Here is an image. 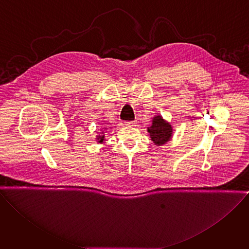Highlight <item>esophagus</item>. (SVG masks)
<instances>
[{"label": "esophagus", "instance_id": "34e87169", "mask_svg": "<svg viewBox=\"0 0 249 249\" xmlns=\"http://www.w3.org/2000/svg\"><path fill=\"white\" fill-rule=\"evenodd\" d=\"M136 124H137L136 121H131V122H128V123H127V125L130 126V127H131V126H136Z\"/></svg>", "mask_w": 249, "mask_h": 249}]
</instances>
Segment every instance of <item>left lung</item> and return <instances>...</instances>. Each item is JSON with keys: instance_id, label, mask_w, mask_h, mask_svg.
I'll use <instances>...</instances> for the list:
<instances>
[{"instance_id": "left-lung-1", "label": "left lung", "mask_w": 249, "mask_h": 249, "mask_svg": "<svg viewBox=\"0 0 249 249\" xmlns=\"http://www.w3.org/2000/svg\"><path fill=\"white\" fill-rule=\"evenodd\" d=\"M152 122V126L148 128L150 138L157 146L165 144L172 138L173 135V128L171 124L165 121L160 115L153 117Z\"/></svg>"}]
</instances>
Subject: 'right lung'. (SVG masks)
Wrapping results in <instances>:
<instances>
[{"mask_svg":"<svg viewBox=\"0 0 249 249\" xmlns=\"http://www.w3.org/2000/svg\"><path fill=\"white\" fill-rule=\"evenodd\" d=\"M105 129H107V128H105ZM97 141H98V143H103L104 141H105V135H104V133H102V135H99L97 138Z\"/></svg>","mask_w":249,"mask_h":249,"instance_id":"right-lung-1","label":"right lung"}]
</instances>
